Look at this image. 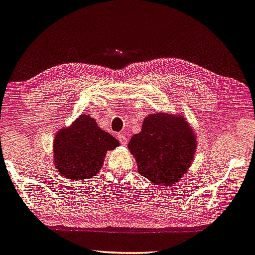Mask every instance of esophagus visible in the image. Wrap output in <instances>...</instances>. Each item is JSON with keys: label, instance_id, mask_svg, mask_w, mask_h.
Returning a JSON list of instances; mask_svg holds the SVG:
<instances>
[{"label": "esophagus", "instance_id": "esophagus-1", "mask_svg": "<svg viewBox=\"0 0 255 255\" xmlns=\"http://www.w3.org/2000/svg\"><path fill=\"white\" fill-rule=\"evenodd\" d=\"M117 138H118L119 142H121L122 144H126V143H127V137H126V134H124V133H117Z\"/></svg>", "mask_w": 255, "mask_h": 255}]
</instances>
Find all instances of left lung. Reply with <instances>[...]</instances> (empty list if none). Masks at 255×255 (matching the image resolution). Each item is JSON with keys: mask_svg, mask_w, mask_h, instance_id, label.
<instances>
[{"mask_svg": "<svg viewBox=\"0 0 255 255\" xmlns=\"http://www.w3.org/2000/svg\"><path fill=\"white\" fill-rule=\"evenodd\" d=\"M128 148L141 176L169 186L190 167L197 141L186 119L158 113L143 119L141 131L132 136Z\"/></svg>", "mask_w": 255, "mask_h": 255, "instance_id": "left-lung-1", "label": "left lung"}]
</instances>
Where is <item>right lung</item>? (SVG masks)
<instances>
[{
    "instance_id": "right-lung-1",
    "label": "right lung",
    "mask_w": 255,
    "mask_h": 255,
    "mask_svg": "<svg viewBox=\"0 0 255 255\" xmlns=\"http://www.w3.org/2000/svg\"><path fill=\"white\" fill-rule=\"evenodd\" d=\"M118 144L116 138L97 126L91 115L83 114L55 137V167L71 180L92 178L102 168L106 152Z\"/></svg>"
}]
</instances>
